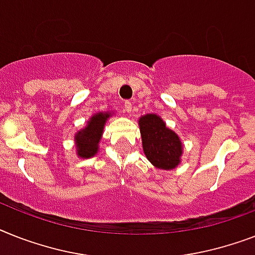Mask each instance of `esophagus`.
<instances>
[{
    "mask_svg": "<svg viewBox=\"0 0 255 255\" xmlns=\"http://www.w3.org/2000/svg\"><path fill=\"white\" fill-rule=\"evenodd\" d=\"M123 109H124V111H126V113L131 114V111H132V103L129 102V101H126V102H124V105H123Z\"/></svg>",
    "mask_w": 255,
    "mask_h": 255,
    "instance_id": "1",
    "label": "esophagus"
}]
</instances>
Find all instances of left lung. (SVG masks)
Returning <instances> with one entry per match:
<instances>
[{"mask_svg":"<svg viewBox=\"0 0 255 255\" xmlns=\"http://www.w3.org/2000/svg\"><path fill=\"white\" fill-rule=\"evenodd\" d=\"M142 150L153 166L171 170L179 165L183 152L181 138L166 127L165 122L156 114H146L138 119Z\"/></svg>","mask_w":255,"mask_h":255,"instance_id":"left-lung-1","label":"left lung"}]
</instances>
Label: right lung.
I'll use <instances>...</instances> for the list:
<instances>
[{"mask_svg":"<svg viewBox=\"0 0 255 255\" xmlns=\"http://www.w3.org/2000/svg\"><path fill=\"white\" fill-rule=\"evenodd\" d=\"M111 113H97L88 121L86 127L78 131L74 136L77 156L81 158H90L98 152L99 140L102 138L103 127Z\"/></svg>","mask_w":255,"mask_h":255,"instance_id":"obj_1","label":"right lung"}]
</instances>
